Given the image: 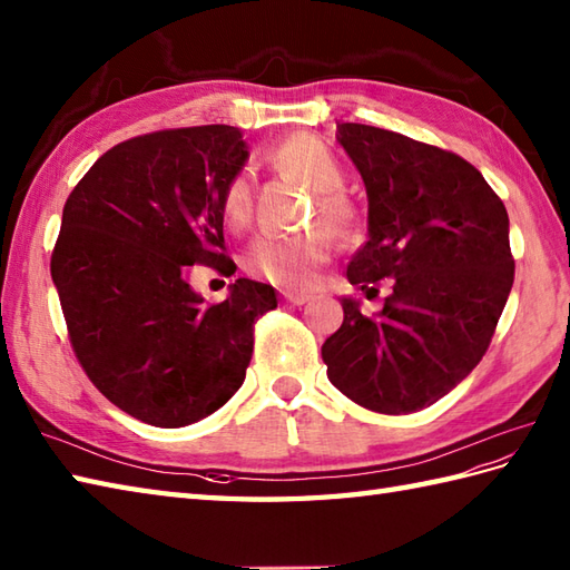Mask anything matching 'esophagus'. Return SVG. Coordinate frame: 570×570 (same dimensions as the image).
Returning <instances> with one entry per match:
<instances>
[{"instance_id":"obj_1","label":"esophagus","mask_w":570,"mask_h":570,"mask_svg":"<svg viewBox=\"0 0 570 570\" xmlns=\"http://www.w3.org/2000/svg\"><path fill=\"white\" fill-rule=\"evenodd\" d=\"M283 297L289 302V305H305V302L312 297L305 289H285Z\"/></svg>"}]
</instances>
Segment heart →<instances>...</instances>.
<instances>
[{
    "label": "heart",
    "instance_id": "obj_1",
    "mask_svg": "<svg viewBox=\"0 0 570 570\" xmlns=\"http://www.w3.org/2000/svg\"><path fill=\"white\" fill-rule=\"evenodd\" d=\"M265 159L289 177L307 181L317 189L312 220H327L336 230H350L356 220V206L344 187V167L340 157L315 135L297 132L273 145ZM220 216L230 228H246L253 216V184L246 171L228 179L220 194ZM332 234L327 228H312L302 236H261L243 253V268L253 277L273 285L302 287L315 281L317 268L330 258Z\"/></svg>",
    "mask_w": 570,
    "mask_h": 570
}]
</instances>
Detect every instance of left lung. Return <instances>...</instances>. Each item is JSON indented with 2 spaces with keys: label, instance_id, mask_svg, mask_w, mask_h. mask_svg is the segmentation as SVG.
Returning a JSON list of instances; mask_svg holds the SVG:
<instances>
[{
  "label": "left lung",
  "instance_id": "1",
  "mask_svg": "<svg viewBox=\"0 0 570 570\" xmlns=\"http://www.w3.org/2000/svg\"><path fill=\"white\" fill-rule=\"evenodd\" d=\"M336 139L364 179L368 240L346 281L391 293L374 317L342 299L322 344L327 376L368 411L428 409L482 362L514 283L509 216L468 159L381 127L342 122Z\"/></svg>",
  "mask_w": 570,
  "mask_h": 570
}]
</instances>
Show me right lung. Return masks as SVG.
<instances>
[{
	"instance_id": "1",
	"label": "right lung",
	"mask_w": 570,
	"mask_h": 570,
	"mask_svg": "<svg viewBox=\"0 0 570 570\" xmlns=\"http://www.w3.org/2000/svg\"><path fill=\"white\" fill-rule=\"evenodd\" d=\"M238 127L139 135L108 149L66 199L51 277L68 340L102 396L157 428L218 411L246 379L253 324L275 289L238 277L218 305L189 265L230 273L220 194L243 169Z\"/></svg>"
}]
</instances>
